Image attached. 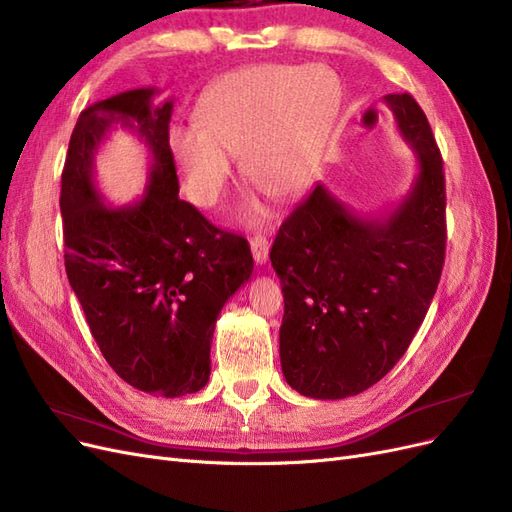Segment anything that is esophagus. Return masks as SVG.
I'll use <instances>...</instances> for the list:
<instances>
[{"instance_id": "obj_1", "label": "esophagus", "mask_w": 512, "mask_h": 512, "mask_svg": "<svg viewBox=\"0 0 512 512\" xmlns=\"http://www.w3.org/2000/svg\"><path fill=\"white\" fill-rule=\"evenodd\" d=\"M252 245V254L258 265H265L269 260V239L265 235H254V239L250 241Z\"/></svg>"}]
</instances>
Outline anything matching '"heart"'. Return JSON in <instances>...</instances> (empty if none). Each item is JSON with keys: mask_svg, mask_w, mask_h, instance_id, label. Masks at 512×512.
Instances as JSON below:
<instances>
[{"mask_svg": "<svg viewBox=\"0 0 512 512\" xmlns=\"http://www.w3.org/2000/svg\"><path fill=\"white\" fill-rule=\"evenodd\" d=\"M339 91L329 72L258 66L215 83L196 108L198 128L173 134L185 192L200 207L218 203L232 175V156L271 198L297 196L312 179Z\"/></svg>", "mask_w": 512, "mask_h": 512, "instance_id": "obj_1", "label": "heart"}]
</instances>
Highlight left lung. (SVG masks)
Here are the masks:
<instances>
[{"mask_svg":"<svg viewBox=\"0 0 512 512\" xmlns=\"http://www.w3.org/2000/svg\"><path fill=\"white\" fill-rule=\"evenodd\" d=\"M418 175L384 218H363L322 183L271 247L284 292L286 382L314 399H344L380 382L406 354L436 294L446 250L442 156L410 94L384 96Z\"/></svg>","mask_w":512,"mask_h":512,"instance_id":"left-lung-1","label":"left lung"}]
</instances>
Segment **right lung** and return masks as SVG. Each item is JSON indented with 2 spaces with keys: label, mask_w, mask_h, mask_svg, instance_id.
<instances>
[{
  "label": "right lung",
  "mask_w": 512,
  "mask_h": 512,
  "mask_svg": "<svg viewBox=\"0 0 512 512\" xmlns=\"http://www.w3.org/2000/svg\"><path fill=\"white\" fill-rule=\"evenodd\" d=\"M123 91L87 106L61 173L66 273L106 363L138 391L181 397L211 374V339L224 303L254 271L250 243L215 228L179 198L168 145L173 100ZM115 125L132 129L152 158L150 185L132 206L101 203L93 158Z\"/></svg>",
  "instance_id": "right-lung-1"
}]
</instances>
